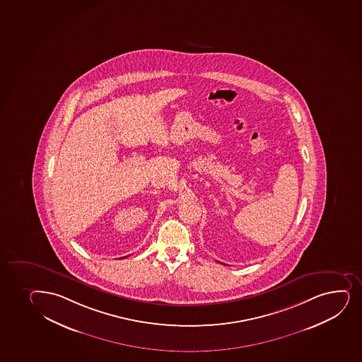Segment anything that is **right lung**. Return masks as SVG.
<instances>
[{"label": "right lung", "mask_w": 362, "mask_h": 362, "mask_svg": "<svg viewBox=\"0 0 362 362\" xmlns=\"http://www.w3.org/2000/svg\"><path fill=\"white\" fill-rule=\"evenodd\" d=\"M122 259H125V256H124V257H122Z\"/></svg>", "instance_id": "right-lung-1"}]
</instances>
